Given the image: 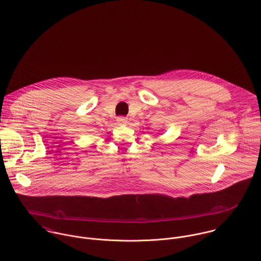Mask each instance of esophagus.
<instances>
[{"mask_svg": "<svg viewBox=\"0 0 261 261\" xmlns=\"http://www.w3.org/2000/svg\"><path fill=\"white\" fill-rule=\"evenodd\" d=\"M118 123L120 124V125H127L128 124V120L126 119V118H124V117H120V118H118Z\"/></svg>", "mask_w": 261, "mask_h": 261, "instance_id": "obj_1", "label": "esophagus"}]
</instances>
